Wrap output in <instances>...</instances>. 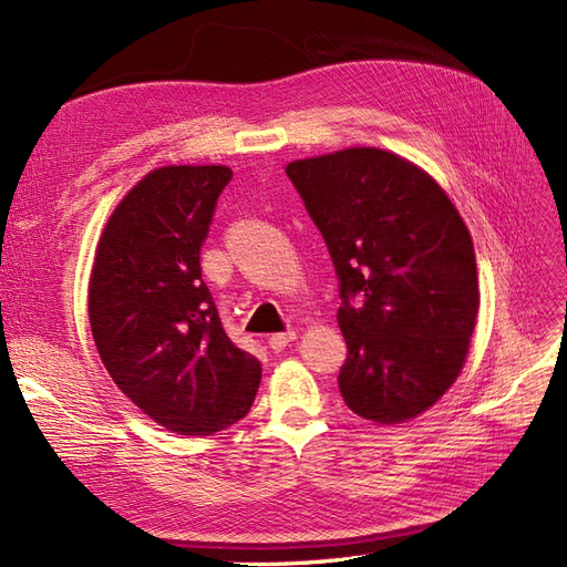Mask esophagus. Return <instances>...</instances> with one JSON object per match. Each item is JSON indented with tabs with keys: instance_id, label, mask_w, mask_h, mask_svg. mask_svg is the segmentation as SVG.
<instances>
[{
	"instance_id": "34e87169",
	"label": "esophagus",
	"mask_w": 567,
	"mask_h": 567,
	"mask_svg": "<svg viewBox=\"0 0 567 567\" xmlns=\"http://www.w3.org/2000/svg\"><path fill=\"white\" fill-rule=\"evenodd\" d=\"M298 338V333L296 331H284V333H274L271 338H269V348L274 350V352H281V350H286L290 342H293Z\"/></svg>"
}]
</instances>
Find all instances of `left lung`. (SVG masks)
Wrapping results in <instances>:
<instances>
[{
    "label": "left lung",
    "mask_w": 567,
    "mask_h": 567,
    "mask_svg": "<svg viewBox=\"0 0 567 567\" xmlns=\"http://www.w3.org/2000/svg\"><path fill=\"white\" fill-rule=\"evenodd\" d=\"M340 279L338 385L373 423L421 416L466 364L480 290L447 192L392 151L350 146L286 165Z\"/></svg>",
    "instance_id": "1"
}]
</instances>
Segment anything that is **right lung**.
<instances>
[{
	"label": "right lung",
	"mask_w": 567,
	"mask_h": 567,
	"mask_svg": "<svg viewBox=\"0 0 567 567\" xmlns=\"http://www.w3.org/2000/svg\"><path fill=\"white\" fill-rule=\"evenodd\" d=\"M227 165L151 169L115 205L90 277V326L113 383L179 435L244 419L262 367L221 329L200 279V246Z\"/></svg>",
	"instance_id": "1"
}]
</instances>
